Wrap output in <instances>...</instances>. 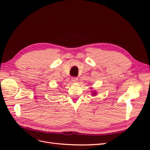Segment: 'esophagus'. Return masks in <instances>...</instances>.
<instances>
[{"instance_id": "obj_1", "label": "esophagus", "mask_w": 150, "mask_h": 150, "mask_svg": "<svg viewBox=\"0 0 150 150\" xmlns=\"http://www.w3.org/2000/svg\"><path fill=\"white\" fill-rule=\"evenodd\" d=\"M78 81V78H76V77H73V78H72V82L76 83Z\"/></svg>"}]
</instances>
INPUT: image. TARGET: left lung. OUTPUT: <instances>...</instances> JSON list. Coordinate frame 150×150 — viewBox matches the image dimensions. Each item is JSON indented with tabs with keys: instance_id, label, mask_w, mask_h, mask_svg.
Listing matches in <instances>:
<instances>
[{
	"instance_id": "left-lung-1",
	"label": "left lung",
	"mask_w": 150,
	"mask_h": 150,
	"mask_svg": "<svg viewBox=\"0 0 150 150\" xmlns=\"http://www.w3.org/2000/svg\"><path fill=\"white\" fill-rule=\"evenodd\" d=\"M97 94V92L95 91H92V95L93 96H96Z\"/></svg>"
}]
</instances>
